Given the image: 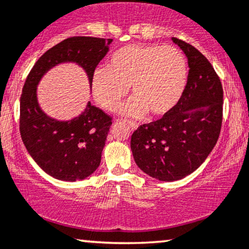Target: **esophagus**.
I'll use <instances>...</instances> for the list:
<instances>
[{
    "instance_id": "esophagus-1",
    "label": "esophagus",
    "mask_w": 249,
    "mask_h": 249,
    "mask_svg": "<svg viewBox=\"0 0 249 249\" xmlns=\"http://www.w3.org/2000/svg\"><path fill=\"white\" fill-rule=\"evenodd\" d=\"M128 125H130V127L132 128V130H137L138 128V125L137 124H134V123H131V122H128Z\"/></svg>"
}]
</instances>
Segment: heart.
Returning a JSON list of instances; mask_svg holds the SVG:
<instances>
[{"label": "heart", "mask_w": 249, "mask_h": 249, "mask_svg": "<svg viewBox=\"0 0 249 249\" xmlns=\"http://www.w3.org/2000/svg\"><path fill=\"white\" fill-rule=\"evenodd\" d=\"M188 64L180 50L162 45H130L116 50L108 69L92 75V93L97 105L108 111L121 106L131 86L132 95L122 114L142 118L168 115L184 94Z\"/></svg>", "instance_id": "obj_1"}]
</instances>
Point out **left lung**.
Wrapping results in <instances>:
<instances>
[{
  "label": "left lung",
  "instance_id": "8db88e82",
  "mask_svg": "<svg viewBox=\"0 0 249 249\" xmlns=\"http://www.w3.org/2000/svg\"><path fill=\"white\" fill-rule=\"evenodd\" d=\"M188 61L184 94L168 115L143 124L131 137V150L144 174L175 181L194 172L218 140L223 88L208 59L190 43L171 37Z\"/></svg>",
  "mask_w": 249,
  "mask_h": 249
}]
</instances>
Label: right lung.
I'll return each instance as SVG.
<instances>
[{
  "mask_svg": "<svg viewBox=\"0 0 249 249\" xmlns=\"http://www.w3.org/2000/svg\"><path fill=\"white\" fill-rule=\"evenodd\" d=\"M112 39L73 36L50 48L28 73L20 96V135L28 154L47 175L63 181L83 180L99 168L111 118L90 105L69 121L50 117L37 101V85L47 72L63 63H74L87 74L109 52Z\"/></svg>",
  "mask_w": 249,
  "mask_h": 249,
  "instance_id": "add662e5",
  "label": "right lung"
}]
</instances>
